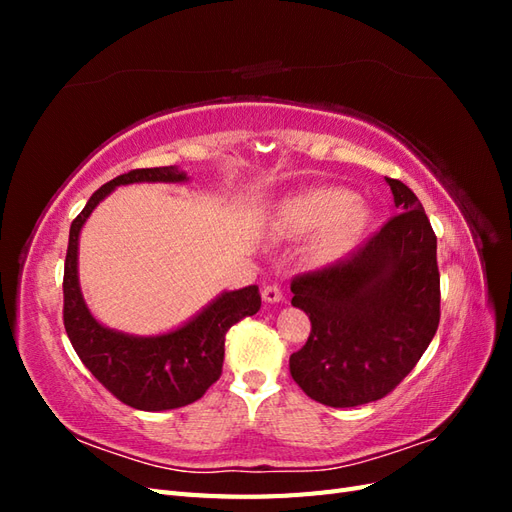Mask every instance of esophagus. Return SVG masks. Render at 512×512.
Instances as JSON below:
<instances>
[{
  "instance_id": "esophagus-1",
  "label": "esophagus",
  "mask_w": 512,
  "mask_h": 512,
  "mask_svg": "<svg viewBox=\"0 0 512 512\" xmlns=\"http://www.w3.org/2000/svg\"><path fill=\"white\" fill-rule=\"evenodd\" d=\"M262 299H265V303H280L284 299V292L280 290V286L273 284L262 290Z\"/></svg>"
}]
</instances>
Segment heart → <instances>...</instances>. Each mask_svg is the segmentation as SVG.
<instances>
[{
  "instance_id": "1",
  "label": "heart",
  "mask_w": 512,
  "mask_h": 512,
  "mask_svg": "<svg viewBox=\"0 0 512 512\" xmlns=\"http://www.w3.org/2000/svg\"><path fill=\"white\" fill-rule=\"evenodd\" d=\"M284 224L297 232L327 230L324 247L329 254L342 252L361 235L369 222V211L356 203V196L342 188H316L284 207Z\"/></svg>"
}]
</instances>
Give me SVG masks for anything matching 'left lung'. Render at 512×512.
<instances>
[{"label": "left lung", "instance_id": "obj_1", "mask_svg": "<svg viewBox=\"0 0 512 512\" xmlns=\"http://www.w3.org/2000/svg\"><path fill=\"white\" fill-rule=\"evenodd\" d=\"M386 183L395 218L350 258L290 284L292 305L312 320L305 346L290 356V374L307 397L331 408L389 395L438 331L436 235L408 185Z\"/></svg>", "mask_w": 512, "mask_h": 512}]
</instances>
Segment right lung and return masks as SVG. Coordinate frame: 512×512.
<instances>
[{
  "mask_svg": "<svg viewBox=\"0 0 512 512\" xmlns=\"http://www.w3.org/2000/svg\"><path fill=\"white\" fill-rule=\"evenodd\" d=\"M177 166L136 168L104 183L70 226L64 267V327L83 365L126 406L162 412L194 404L220 378L224 337L232 324L260 309L258 286L224 290L196 316L162 335H130L94 318L79 284V237L102 200L119 185L183 183Z\"/></svg>",
  "mask_w": 512,
  "mask_h": 512,
  "instance_id": "right-lung-1",
  "label": "right lung"
}]
</instances>
